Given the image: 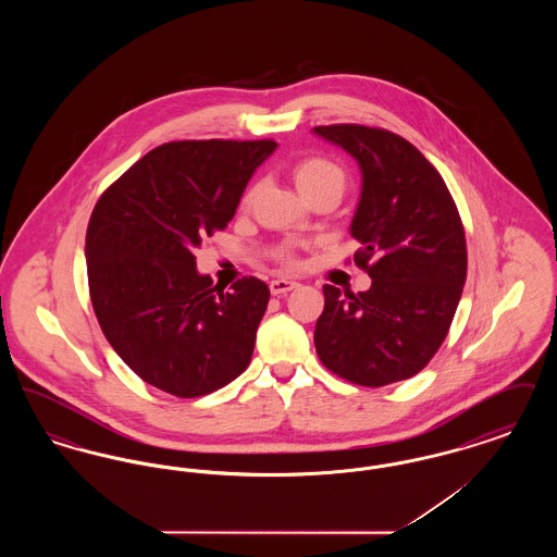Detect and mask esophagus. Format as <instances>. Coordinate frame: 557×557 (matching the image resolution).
<instances>
[{
  "instance_id": "34e87169",
  "label": "esophagus",
  "mask_w": 557,
  "mask_h": 557,
  "mask_svg": "<svg viewBox=\"0 0 557 557\" xmlns=\"http://www.w3.org/2000/svg\"><path fill=\"white\" fill-rule=\"evenodd\" d=\"M292 288H296V282H288V280H273L271 284H269V290L273 296H284V294H288Z\"/></svg>"
}]
</instances>
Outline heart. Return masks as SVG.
<instances>
[{"label":"heart","mask_w":557,"mask_h":557,"mask_svg":"<svg viewBox=\"0 0 557 557\" xmlns=\"http://www.w3.org/2000/svg\"><path fill=\"white\" fill-rule=\"evenodd\" d=\"M292 177L294 184L302 191V196L309 200L318 194H336L343 196L346 187V171L332 159L325 157H307V159L298 160L292 169ZM259 186L248 187L244 198H242V207L248 209L257 196ZM277 257L292 265L294 263V252L290 246H282L277 250Z\"/></svg>","instance_id":"1"}]
</instances>
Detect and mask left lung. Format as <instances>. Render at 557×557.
Returning a JSON list of instances; mask_svg holds the SVG:
<instances>
[{"instance_id": "obj_1", "label": "left lung", "mask_w": 557, "mask_h": 557, "mask_svg": "<svg viewBox=\"0 0 557 557\" xmlns=\"http://www.w3.org/2000/svg\"><path fill=\"white\" fill-rule=\"evenodd\" d=\"M361 169L350 236L371 288L323 286L315 325L321 363L359 386H386L424 370L447 338L468 252L457 207L441 173L397 133L366 125L315 127Z\"/></svg>"}]
</instances>
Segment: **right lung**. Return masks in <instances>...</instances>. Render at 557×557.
Masks as SVG:
<instances>
[{"instance_id":"right-lung-1","label":"right lung","mask_w":557,"mask_h":557,"mask_svg":"<svg viewBox=\"0 0 557 557\" xmlns=\"http://www.w3.org/2000/svg\"><path fill=\"white\" fill-rule=\"evenodd\" d=\"M273 139L169 141L100 196L85 238L89 296L116 355L175 397L214 393L248 368L269 288L232 290L196 271L194 250L234 219Z\"/></svg>"}]
</instances>
